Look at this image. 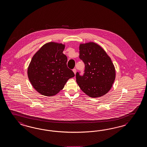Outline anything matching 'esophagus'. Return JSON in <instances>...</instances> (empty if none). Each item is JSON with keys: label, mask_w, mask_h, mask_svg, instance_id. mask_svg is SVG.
Instances as JSON below:
<instances>
[{"label": "esophagus", "mask_w": 147, "mask_h": 147, "mask_svg": "<svg viewBox=\"0 0 147 147\" xmlns=\"http://www.w3.org/2000/svg\"><path fill=\"white\" fill-rule=\"evenodd\" d=\"M73 72H74L75 75H76V69H73Z\"/></svg>", "instance_id": "esophagus-1"}]
</instances>
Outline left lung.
I'll return each mask as SVG.
<instances>
[{"label":"left lung","mask_w":147,"mask_h":147,"mask_svg":"<svg viewBox=\"0 0 147 147\" xmlns=\"http://www.w3.org/2000/svg\"><path fill=\"white\" fill-rule=\"evenodd\" d=\"M80 58L85 64L84 74L77 72L76 77L82 91L92 98L108 93L115 79V69L106 51L94 42L80 43Z\"/></svg>","instance_id":"left-lung-1"}]
</instances>
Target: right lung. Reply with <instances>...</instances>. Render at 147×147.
<instances>
[{
  "label": "right lung",
  "mask_w": 147,
  "mask_h": 147,
  "mask_svg": "<svg viewBox=\"0 0 147 147\" xmlns=\"http://www.w3.org/2000/svg\"><path fill=\"white\" fill-rule=\"evenodd\" d=\"M65 45L47 43L34 54L27 70L30 82L43 96H53L62 90L68 80L75 76L67 67L63 53Z\"/></svg>",
  "instance_id": "1"
}]
</instances>
